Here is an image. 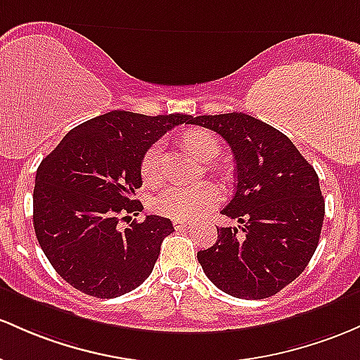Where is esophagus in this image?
<instances>
[{
    "mask_svg": "<svg viewBox=\"0 0 360 360\" xmlns=\"http://www.w3.org/2000/svg\"><path fill=\"white\" fill-rule=\"evenodd\" d=\"M172 225H174V229H177V231H179V229H186L189 222H188V220H184V219H174Z\"/></svg>",
    "mask_w": 360,
    "mask_h": 360,
    "instance_id": "34e87169",
    "label": "esophagus"
}]
</instances>
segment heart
<instances>
[{
  "label": "heart",
  "mask_w": 360,
  "mask_h": 360,
  "mask_svg": "<svg viewBox=\"0 0 360 360\" xmlns=\"http://www.w3.org/2000/svg\"><path fill=\"white\" fill-rule=\"evenodd\" d=\"M183 143L200 160L210 162L219 155L220 145L217 136L208 129H191L183 136ZM162 143L150 145L143 153L140 165L141 179L145 184H157L162 179L160 169ZM220 201V189L213 183H200L195 186H167L157 193L152 200L153 210L176 219H196L212 210Z\"/></svg>",
  "instance_id": "obj_1"
}]
</instances>
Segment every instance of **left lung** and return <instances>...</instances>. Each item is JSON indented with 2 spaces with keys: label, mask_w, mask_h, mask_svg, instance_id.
Instances as JSON below:
<instances>
[{
  "label": "left lung",
  "mask_w": 360,
  "mask_h": 360,
  "mask_svg": "<svg viewBox=\"0 0 360 360\" xmlns=\"http://www.w3.org/2000/svg\"><path fill=\"white\" fill-rule=\"evenodd\" d=\"M219 133L236 159V193L222 215L239 227H217L219 239L198 251L205 275L239 299L271 297L313 258L325 219L314 167L278 129L243 112L193 117Z\"/></svg>",
  "instance_id": "8db88e82"
}]
</instances>
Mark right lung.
<instances>
[{
	"label": "right lung",
	"instance_id": "1",
	"mask_svg": "<svg viewBox=\"0 0 360 360\" xmlns=\"http://www.w3.org/2000/svg\"><path fill=\"white\" fill-rule=\"evenodd\" d=\"M193 116H145L110 110L66 133L39 165L34 229L54 270L86 295L112 299L152 274L169 219L147 215L135 200L143 153L169 129ZM121 221L129 224L122 228Z\"/></svg>",
	"mask_w": 360,
	"mask_h": 360
}]
</instances>
